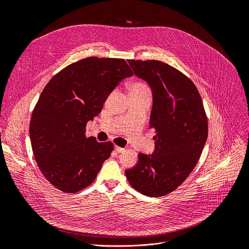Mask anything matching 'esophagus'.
<instances>
[{"instance_id":"obj_1","label":"esophagus","mask_w":249,"mask_h":249,"mask_svg":"<svg viewBox=\"0 0 249 249\" xmlns=\"http://www.w3.org/2000/svg\"><path fill=\"white\" fill-rule=\"evenodd\" d=\"M115 150L117 151V153H123V151H125V148L116 145V146H115Z\"/></svg>"}]
</instances>
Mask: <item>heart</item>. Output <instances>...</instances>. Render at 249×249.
<instances>
[{"label":"heart","instance_id":"1","mask_svg":"<svg viewBox=\"0 0 249 249\" xmlns=\"http://www.w3.org/2000/svg\"><path fill=\"white\" fill-rule=\"evenodd\" d=\"M129 93H137V92H143V91H149L147 85L143 82L140 81H132L128 84Z\"/></svg>","mask_w":249,"mask_h":249}]
</instances>
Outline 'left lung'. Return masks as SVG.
<instances>
[{
  "mask_svg": "<svg viewBox=\"0 0 249 249\" xmlns=\"http://www.w3.org/2000/svg\"><path fill=\"white\" fill-rule=\"evenodd\" d=\"M137 77L153 91L149 126L156 129L153 155H138L125 171L130 185L150 197L174 191L189 176L208 138V119L201 96L182 72L157 60H129Z\"/></svg>",
  "mask_w": 249,
  "mask_h": 249,
  "instance_id": "1",
  "label": "left lung"
}]
</instances>
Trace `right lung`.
Wrapping results in <instances>:
<instances>
[{"label":"right lung","mask_w":249,"mask_h":249,"mask_svg":"<svg viewBox=\"0 0 249 249\" xmlns=\"http://www.w3.org/2000/svg\"><path fill=\"white\" fill-rule=\"evenodd\" d=\"M132 75L123 59L89 57L70 64L46 85L29 135L36 164L53 186L75 193L93 182L114 144L86 137V123L102 112L118 83Z\"/></svg>","instance_id":"right-lung-1"}]
</instances>
